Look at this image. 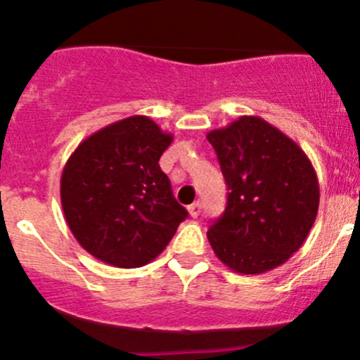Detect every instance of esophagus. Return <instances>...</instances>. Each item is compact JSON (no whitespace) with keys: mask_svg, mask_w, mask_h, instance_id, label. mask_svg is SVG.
I'll list each match as a JSON object with an SVG mask.
<instances>
[{"mask_svg":"<svg viewBox=\"0 0 360 360\" xmlns=\"http://www.w3.org/2000/svg\"><path fill=\"white\" fill-rule=\"evenodd\" d=\"M200 210H202V203L200 202H195L188 207V212H190L191 217H198L200 216Z\"/></svg>","mask_w":360,"mask_h":360,"instance_id":"1","label":"esophagus"}]
</instances>
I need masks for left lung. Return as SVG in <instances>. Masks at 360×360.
Here are the masks:
<instances>
[{
  "label": "left lung",
  "instance_id": "obj_1",
  "mask_svg": "<svg viewBox=\"0 0 360 360\" xmlns=\"http://www.w3.org/2000/svg\"><path fill=\"white\" fill-rule=\"evenodd\" d=\"M207 139L228 184L226 209L207 231L230 270L264 274L303 245L319 210L314 165L291 137L259 116H240Z\"/></svg>",
  "mask_w": 360,
  "mask_h": 360
}]
</instances>
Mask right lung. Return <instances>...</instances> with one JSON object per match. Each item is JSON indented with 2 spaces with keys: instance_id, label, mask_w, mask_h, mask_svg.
Wrapping results in <instances>:
<instances>
[{
  "instance_id": "right-lung-1",
  "label": "right lung",
  "mask_w": 360,
  "mask_h": 360,
  "mask_svg": "<svg viewBox=\"0 0 360 360\" xmlns=\"http://www.w3.org/2000/svg\"><path fill=\"white\" fill-rule=\"evenodd\" d=\"M174 136L148 116H129L86 137L60 176L68 226L94 257L139 268L167 248L188 210L158 160Z\"/></svg>"
}]
</instances>
